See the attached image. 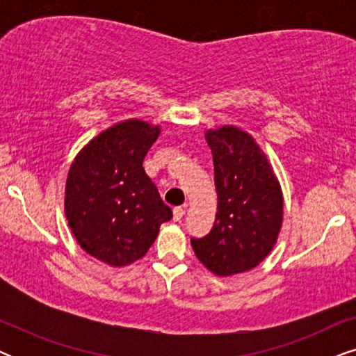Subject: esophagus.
<instances>
[{
  "mask_svg": "<svg viewBox=\"0 0 356 356\" xmlns=\"http://www.w3.org/2000/svg\"><path fill=\"white\" fill-rule=\"evenodd\" d=\"M184 213H186V206L183 207H175L173 209V220L175 222H179L183 218Z\"/></svg>",
  "mask_w": 356,
  "mask_h": 356,
  "instance_id": "esophagus-1",
  "label": "esophagus"
}]
</instances>
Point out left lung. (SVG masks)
<instances>
[{
    "label": "left lung",
    "mask_w": 356,
    "mask_h": 356,
    "mask_svg": "<svg viewBox=\"0 0 356 356\" xmlns=\"http://www.w3.org/2000/svg\"><path fill=\"white\" fill-rule=\"evenodd\" d=\"M217 189L212 230L191 238L194 254L217 275L256 267L277 241L284 197L266 155L245 131L235 126L207 131Z\"/></svg>",
    "instance_id": "8db88e82"
}]
</instances>
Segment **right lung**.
Returning a JSON list of instances; mask_svg holds the SVG:
<instances>
[{"label": "right lung", "mask_w": 356, "mask_h": 356, "mask_svg": "<svg viewBox=\"0 0 356 356\" xmlns=\"http://www.w3.org/2000/svg\"><path fill=\"white\" fill-rule=\"evenodd\" d=\"M159 134V126L140 120L111 126L81 150L67 173V223L81 248L110 266L140 259L173 217L143 167Z\"/></svg>", "instance_id": "right-lung-1"}]
</instances>
